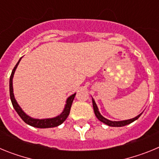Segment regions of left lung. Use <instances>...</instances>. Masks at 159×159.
I'll return each mask as SVG.
<instances>
[{"label": "left lung", "mask_w": 159, "mask_h": 159, "mask_svg": "<svg viewBox=\"0 0 159 159\" xmlns=\"http://www.w3.org/2000/svg\"><path fill=\"white\" fill-rule=\"evenodd\" d=\"M92 103H93V108H94V111H95V116L97 117V119H99V121L102 122L105 124L108 125V126H110V127H123V126H126L127 124H130L132 122L135 121L136 119H138L140 117L142 114L139 115L138 116H136L135 118H133L131 119H128V120H123V121H119V122H116V121H111L109 119H107L106 118H104L103 116H101V114L99 113V109L97 107V105L95 103V100L92 99Z\"/></svg>", "instance_id": "8db88e82"}]
</instances>
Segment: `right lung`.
<instances>
[{"label":"right lung","mask_w":159,"mask_h":159,"mask_svg":"<svg viewBox=\"0 0 159 159\" xmlns=\"http://www.w3.org/2000/svg\"><path fill=\"white\" fill-rule=\"evenodd\" d=\"M20 60H21V58L20 59L19 61L17 62V64H16V66L14 67L13 70H12V74H11L10 75V80H9V93H10V99L11 101H12V106H13L14 109H15L16 111L17 112V114L19 115L20 117L23 119V121L25 122V123H27V124L32 126V127H37V128H49V127H57V126H59V125H60L61 123H64V122L65 121V119L67 118V116H68V115H69L73 99H74V98H75V93L73 94L72 95H71V96L67 99L64 111L60 114V116H57V117L52 118V119H36L29 117V116H27V115L22 111L21 108L20 107V106L18 105L17 102H16V99L14 98L13 89H12V78H13L15 70H16V67H17L18 64H19V62L20 61Z\"/></svg>","instance_id":"1"}]
</instances>
